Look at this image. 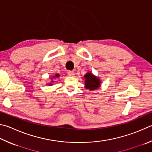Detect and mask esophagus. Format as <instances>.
Wrapping results in <instances>:
<instances>
[{
	"label": "esophagus",
	"mask_w": 152,
	"mask_h": 152,
	"mask_svg": "<svg viewBox=\"0 0 152 152\" xmlns=\"http://www.w3.org/2000/svg\"><path fill=\"white\" fill-rule=\"evenodd\" d=\"M68 76H74V72L72 71V70H68Z\"/></svg>",
	"instance_id": "esophagus-1"
}]
</instances>
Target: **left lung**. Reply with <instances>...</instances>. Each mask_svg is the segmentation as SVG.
Segmentation results:
<instances>
[{
  "instance_id": "obj_1",
  "label": "left lung",
  "mask_w": 152,
  "mask_h": 152,
  "mask_svg": "<svg viewBox=\"0 0 152 152\" xmlns=\"http://www.w3.org/2000/svg\"><path fill=\"white\" fill-rule=\"evenodd\" d=\"M85 88L90 90H95L100 86L101 81L97 77L88 72L84 75Z\"/></svg>"
}]
</instances>
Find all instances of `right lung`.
Masks as SVG:
<instances>
[{
  "mask_svg": "<svg viewBox=\"0 0 152 152\" xmlns=\"http://www.w3.org/2000/svg\"><path fill=\"white\" fill-rule=\"evenodd\" d=\"M59 74H55V76H53V78H57V77H59ZM54 81H52V82H53ZM48 85L49 86H51V85H52V83H50V84H48Z\"/></svg>",
  "mask_w": 152,
  "mask_h": 152,
  "instance_id": "add662e5",
  "label": "right lung"
}]
</instances>
